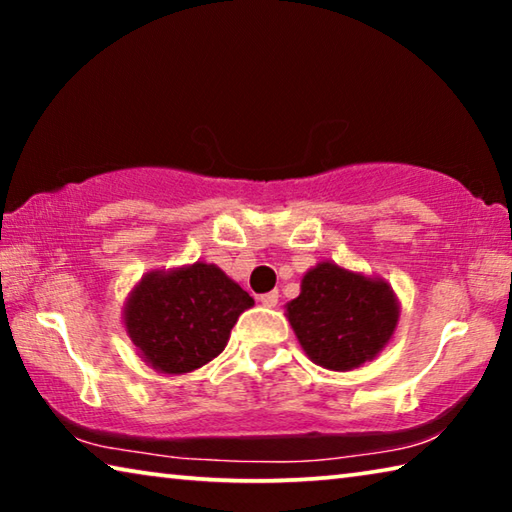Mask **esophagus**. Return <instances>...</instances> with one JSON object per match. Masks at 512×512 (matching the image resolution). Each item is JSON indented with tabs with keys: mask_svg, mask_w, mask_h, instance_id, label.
<instances>
[{
	"mask_svg": "<svg viewBox=\"0 0 512 512\" xmlns=\"http://www.w3.org/2000/svg\"><path fill=\"white\" fill-rule=\"evenodd\" d=\"M259 300H262L264 307H275L277 302H280V293L268 291V293H264V296H259Z\"/></svg>",
	"mask_w": 512,
	"mask_h": 512,
	"instance_id": "esophagus-1",
	"label": "esophagus"
}]
</instances>
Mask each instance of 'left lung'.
I'll use <instances>...</instances> for the list:
<instances>
[{"instance_id": "1", "label": "left lung", "mask_w": 512, "mask_h": 512, "mask_svg": "<svg viewBox=\"0 0 512 512\" xmlns=\"http://www.w3.org/2000/svg\"><path fill=\"white\" fill-rule=\"evenodd\" d=\"M287 316L311 361L352 370L391 341L400 307L386 282L323 262L302 277V291L287 305Z\"/></svg>"}]
</instances>
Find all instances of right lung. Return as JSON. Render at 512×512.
Returning a JSON list of instances; mask_svg holds the SVG:
<instances>
[{"label":"right lung","instance_id":"right-lung-1","mask_svg":"<svg viewBox=\"0 0 512 512\" xmlns=\"http://www.w3.org/2000/svg\"><path fill=\"white\" fill-rule=\"evenodd\" d=\"M253 305L219 266L196 262L142 277L124 320L146 363L167 375H183L219 357L241 311Z\"/></svg>","mask_w":512,"mask_h":512}]
</instances>
